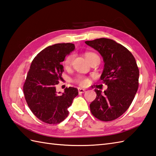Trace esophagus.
Here are the masks:
<instances>
[{
    "label": "esophagus",
    "instance_id": "34e87169",
    "mask_svg": "<svg viewBox=\"0 0 156 156\" xmlns=\"http://www.w3.org/2000/svg\"><path fill=\"white\" fill-rule=\"evenodd\" d=\"M86 91L85 89L82 88H78V92L79 93H84V92Z\"/></svg>",
    "mask_w": 156,
    "mask_h": 156
}]
</instances>
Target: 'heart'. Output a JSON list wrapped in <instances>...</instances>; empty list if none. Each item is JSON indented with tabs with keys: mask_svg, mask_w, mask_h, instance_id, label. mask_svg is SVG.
I'll use <instances>...</instances> for the list:
<instances>
[{
	"mask_svg": "<svg viewBox=\"0 0 156 156\" xmlns=\"http://www.w3.org/2000/svg\"><path fill=\"white\" fill-rule=\"evenodd\" d=\"M85 56L89 62H90L92 59L95 57H98L97 54H94V53H92V52H87L85 54ZM73 58H74V55H72V54L69 55L68 56H67V58H66L65 61H64V65L66 67H69V66L72 64ZM77 82L82 85H85L88 83V80L87 78H84V77H79L78 78Z\"/></svg>",
	"mask_w": 156,
	"mask_h": 156,
	"instance_id": "b5f03b06",
	"label": "heart"
}]
</instances>
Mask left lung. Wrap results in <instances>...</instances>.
Masks as SVG:
<instances>
[{"instance_id":"obj_1","label":"left lung","mask_w":156,"mask_h":156,"mask_svg":"<svg viewBox=\"0 0 156 156\" xmlns=\"http://www.w3.org/2000/svg\"><path fill=\"white\" fill-rule=\"evenodd\" d=\"M99 52L105 63L101 80L107 85L104 92L95 89L97 97L90 105L92 114L101 121L120 117L133 102L139 87L140 72L131 53L112 39L85 41Z\"/></svg>"}]
</instances>
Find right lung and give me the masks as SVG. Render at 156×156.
I'll return each instance as SVG.
<instances>
[{
    "mask_svg": "<svg viewBox=\"0 0 156 156\" xmlns=\"http://www.w3.org/2000/svg\"><path fill=\"white\" fill-rule=\"evenodd\" d=\"M70 43L48 46L32 61L26 78L23 92L33 113L39 120L48 124H57L67 117L78 89L66 88L62 94L56 91V85L62 78L64 66L61 63L74 51Z\"/></svg>",
    "mask_w": 156,
    "mask_h": 156,
    "instance_id": "add662e5",
    "label": "right lung"
}]
</instances>
